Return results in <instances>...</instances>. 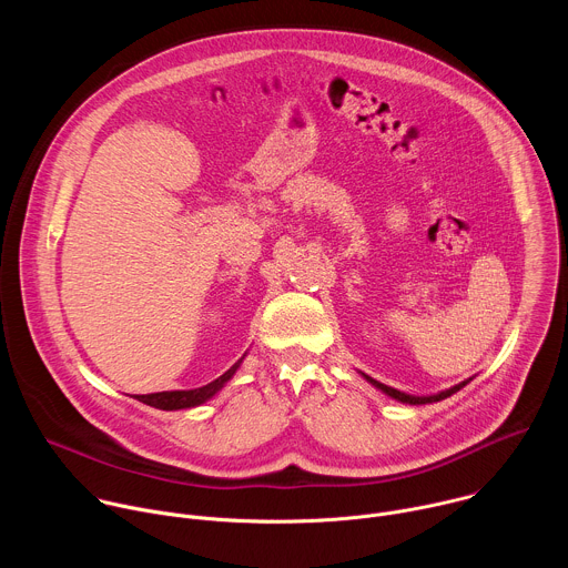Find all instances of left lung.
I'll list each match as a JSON object with an SVG mask.
<instances>
[{
    "mask_svg": "<svg viewBox=\"0 0 568 568\" xmlns=\"http://www.w3.org/2000/svg\"><path fill=\"white\" fill-rule=\"evenodd\" d=\"M362 377H364L368 384H373L377 390L386 393L388 397H393V399H397V402H402V404H432V402H440V399H445V397L454 395L456 390H460L465 384H469V382H471V377H469V379H465V382H460V384H456V386H452V388L438 390V393H434V395H409V393L397 390V388H393V386H386V384H382V382L373 379V377H371V375H366V373H362Z\"/></svg>",
    "mask_w": 568,
    "mask_h": 568,
    "instance_id": "1",
    "label": "left lung"
}]
</instances>
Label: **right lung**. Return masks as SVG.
Here are the masks:
<instances>
[{"mask_svg": "<svg viewBox=\"0 0 568 568\" xmlns=\"http://www.w3.org/2000/svg\"><path fill=\"white\" fill-rule=\"evenodd\" d=\"M247 355V353H245ZM245 355H242L226 373H222L217 379L200 386V388H186V390H161V393H148V395H134V399L148 404V407H154V409H161V412H178V409H193V407H200V404L209 402L211 397H215L224 386L226 382L235 375V371L240 368L242 359H245Z\"/></svg>", "mask_w": 568, "mask_h": 568, "instance_id": "add662e5", "label": "right lung"}]
</instances>
